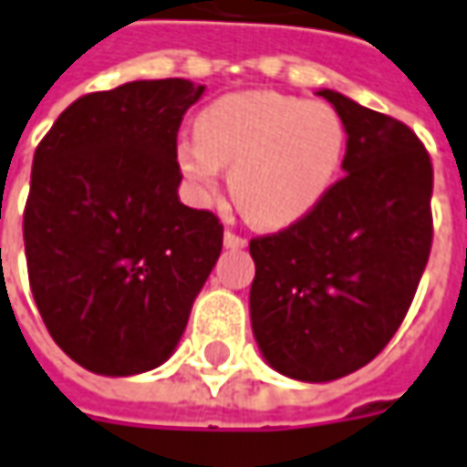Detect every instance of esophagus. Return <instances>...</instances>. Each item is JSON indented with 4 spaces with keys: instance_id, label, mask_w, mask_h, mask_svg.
<instances>
[{
    "instance_id": "34e87169",
    "label": "esophagus",
    "mask_w": 467,
    "mask_h": 467,
    "mask_svg": "<svg viewBox=\"0 0 467 467\" xmlns=\"http://www.w3.org/2000/svg\"><path fill=\"white\" fill-rule=\"evenodd\" d=\"M247 245V240L245 237H240V234H234V233H224V247H230V250H240V247H245Z\"/></svg>"
}]
</instances>
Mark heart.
Returning <instances> with one entry per match:
<instances>
[{"label": "heart", "mask_w": 467, "mask_h": 467, "mask_svg": "<svg viewBox=\"0 0 467 467\" xmlns=\"http://www.w3.org/2000/svg\"><path fill=\"white\" fill-rule=\"evenodd\" d=\"M193 138L176 148L192 196L212 204L230 168L237 207L260 227L304 220L332 192L348 153V127L325 101L275 91H237L207 104Z\"/></svg>", "instance_id": "1"}]
</instances>
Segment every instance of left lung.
Here are the masks:
<instances>
[{
	"label": "left lung",
	"instance_id": "left-lung-1",
	"mask_svg": "<svg viewBox=\"0 0 467 467\" xmlns=\"http://www.w3.org/2000/svg\"><path fill=\"white\" fill-rule=\"evenodd\" d=\"M348 127L340 179L288 230L250 240V322L268 366L304 383L368 366L404 322L432 247V163L404 122L319 88Z\"/></svg>",
	"mask_w": 467,
	"mask_h": 467
}]
</instances>
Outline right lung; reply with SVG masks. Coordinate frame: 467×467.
Listing matches in <instances>:
<instances>
[{"label": "right lung", "mask_w": 467, "mask_h": 467, "mask_svg": "<svg viewBox=\"0 0 467 467\" xmlns=\"http://www.w3.org/2000/svg\"><path fill=\"white\" fill-rule=\"evenodd\" d=\"M202 94L186 78L87 94L35 150L30 288L50 337L91 373L163 366L220 258V220L179 199L176 135Z\"/></svg>", "instance_id": "obj_1"}]
</instances>
